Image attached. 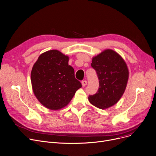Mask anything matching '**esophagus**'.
<instances>
[{"mask_svg":"<svg viewBox=\"0 0 156 156\" xmlns=\"http://www.w3.org/2000/svg\"><path fill=\"white\" fill-rule=\"evenodd\" d=\"M87 82L86 80L82 81V85L83 87H85L87 85Z\"/></svg>","mask_w":156,"mask_h":156,"instance_id":"34e87169","label":"esophagus"}]
</instances>
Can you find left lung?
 <instances>
[{
  "label": "left lung",
  "instance_id": "obj_1",
  "mask_svg": "<svg viewBox=\"0 0 156 156\" xmlns=\"http://www.w3.org/2000/svg\"><path fill=\"white\" fill-rule=\"evenodd\" d=\"M92 67L99 80L98 92L89 95V102L99 109H107L116 104L123 95L129 71L121 56L107 49L92 58Z\"/></svg>",
  "mask_w": 156,
  "mask_h": 156
}]
</instances>
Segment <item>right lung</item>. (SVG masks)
<instances>
[{
    "mask_svg": "<svg viewBox=\"0 0 156 156\" xmlns=\"http://www.w3.org/2000/svg\"><path fill=\"white\" fill-rule=\"evenodd\" d=\"M68 61L69 57L51 50L42 54L32 67L30 78L34 93L48 109L63 108L82 87Z\"/></svg>",
    "mask_w": 156,
    "mask_h": 156,
    "instance_id": "right-lung-1",
    "label": "right lung"
}]
</instances>
